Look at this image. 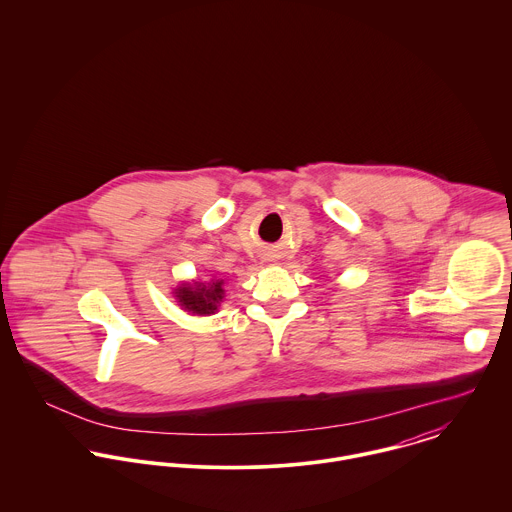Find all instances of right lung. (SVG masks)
<instances>
[{
  "label": "right lung",
  "instance_id": "obj_1",
  "mask_svg": "<svg viewBox=\"0 0 512 512\" xmlns=\"http://www.w3.org/2000/svg\"><path fill=\"white\" fill-rule=\"evenodd\" d=\"M173 297L181 309L193 315H215L224 299V280L211 278L209 282H183L173 290Z\"/></svg>",
  "mask_w": 512,
  "mask_h": 512
}]
</instances>
